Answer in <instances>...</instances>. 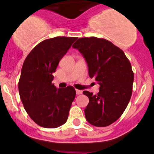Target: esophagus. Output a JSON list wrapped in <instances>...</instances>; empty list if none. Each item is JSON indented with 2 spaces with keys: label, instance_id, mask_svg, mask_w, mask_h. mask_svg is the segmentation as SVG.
<instances>
[{
  "label": "esophagus",
  "instance_id": "obj_1",
  "mask_svg": "<svg viewBox=\"0 0 154 154\" xmlns=\"http://www.w3.org/2000/svg\"><path fill=\"white\" fill-rule=\"evenodd\" d=\"M76 94H82V91H81V90L76 89Z\"/></svg>",
  "mask_w": 154,
  "mask_h": 154
}]
</instances>
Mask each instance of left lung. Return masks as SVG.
<instances>
[{
    "mask_svg": "<svg viewBox=\"0 0 154 154\" xmlns=\"http://www.w3.org/2000/svg\"><path fill=\"white\" fill-rule=\"evenodd\" d=\"M72 47L83 55L88 75L100 85L97 94L83 91L89 99L84 110L87 122L95 127L110 125L123 114L131 97V64L122 50L104 38H80Z\"/></svg>",
    "mask_w": 154,
    "mask_h": 154,
    "instance_id": "obj_1",
    "label": "left lung"
}]
</instances>
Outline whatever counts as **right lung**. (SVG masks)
<instances>
[{"instance_id":"add662e5","label":"right lung","mask_w":154,"mask_h":154,"mask_svg":"<svg viewBox=\"0 0 154 154\" xmlns=\"http://www.w3.org/2000/svg\"><path fill=\"white\" fill-rule=\"evenodd\" d=\"M76 37L58 36L37 45L25 59L18 82L20 98L29 117L38 125L57 128L67 122L76 96L72 86L57 89L53 73Z\"/></svg>"}]
</instances>
